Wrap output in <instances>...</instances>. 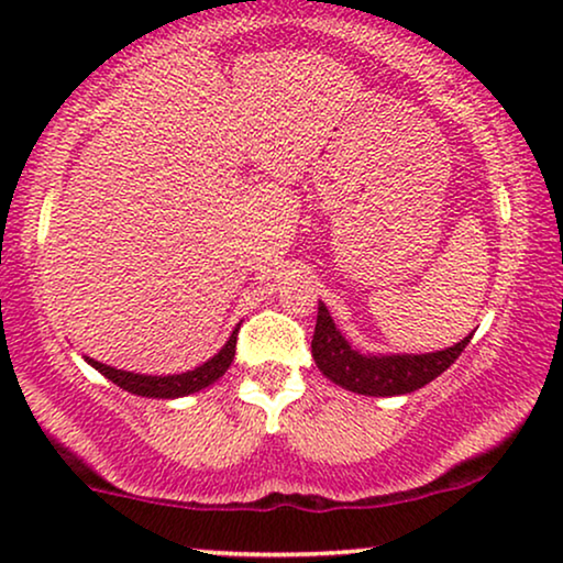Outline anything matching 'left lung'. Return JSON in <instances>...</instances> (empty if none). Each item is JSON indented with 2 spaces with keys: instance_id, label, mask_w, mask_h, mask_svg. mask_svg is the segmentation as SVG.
I'll use <instances>...</instances> for the list:
<instances>
[{
  "instance_id": "8db88e82",
  "label": "left lung",
  "mask_w": 563,
  "mask_h": 563,
  "mask_svg": "<svg viewBox=\"0 0 563 563\" xmlns=\"http://www.w3.org/2000/svg\"><path fill=\"white\" fill-rule=\"evenodd\" d=\"M472 335L433 353H361L335 328L328 307L318 305L312 358L338 387L366 397H395L426 387L461 356Z\"/></svg>"
}]
</instances>
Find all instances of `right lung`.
Segmentation results:
<instances>
[{
    "instance_id": "add662e5",
    "label": "right lung",
    "mask_w": 563,
    "mask_h": 563,
    "mask_svg": "<svg viewBox=\"0 0 563 563\" xmlns=\"http://www.w3.org/2000/svg\"><path fill=\"white\" fill-rule=\"evenodd\" d=\"M241 328V325H238ZM238 328L230 333L225 345L214 353L212 358H207L205 364H199L191 368V372H181V374H135V372H125V368H114L107 364H99V361L87 356V364L97 368L99 374H104L107 379L118 384L120 389L130 391V395L137 397H156V399H176V397H187L195 395V391L210 387L220 379L222 374L228 372V366L233 364L235 358V341H238Z\"/></svg>"
}]
</instances>
